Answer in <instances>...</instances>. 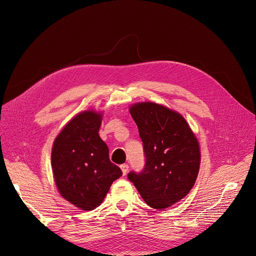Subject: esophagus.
I'll return each mask as SVG.
<instances>
[{"instance_id": "34e87169", "label": "esophagus", "mask_w": 256, "mask_h": 256, "mask_svg": "<svg viewBox=\"0 0 256 256\" xmlns=\"http://www.w3.org/2000/svg\"><path fill=\"white\" fill-rule=\"evenodd\" d=\"M120 168H121V170H122L124 176H126V174L128 171V164H122V165L120 166Z\"/></svg>"}]
</instances>
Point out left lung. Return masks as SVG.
I'll return each instance as SVG.
<instances>
[{
	"mask_svg": "<svg viewBox=\"0 0 256 256\" xmlns=\"http://www.w3.org/2000/svg\"><path fill=\"white\" fill-rule=\"evenodd\" d=\"M143 142L145 165L128 180L152 208L164 210L193 188L200 166L198 141L186 119L154 102H138L130 109Z\"/></svg>",
	"mask_w": 256,
	"mask_h": 256,
	"instance_id": "8db88e82",
	"label": "left lung"
}]
</instances>
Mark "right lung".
Segmentation results:
<instances>
[{
	"instance_id": "right-lung-1",
	"label": "right lung",
	"mask_w": 256,
	"mask_h": 256,
	"mask_svg": "<svg viewBox=\"0 0 256 256\" xmlns=\"http://www.w3.org/2000/svg\"><path fill=\"white\" fill-rule=\"evenodd\" d=\"M102 114L85 111L74 116L55 139L52 168L58 191L78 208H98L122 171L109 158L98 130Z\"/></svg>"
}]
</instances>
